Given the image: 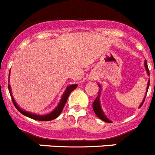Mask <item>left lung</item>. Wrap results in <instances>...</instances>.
Here are the masks:
<instances>
[{
	"mask_svg": "<svg viewBox=\"0 0 155 155\" xmlns=\"http://www.w3.org/2000/svg\"><path fill=\"white\" fill-rule=\"evenodd\" d=\"M145 69H146V71H147V74H148V75H150V74H149V70H148V64H147L146 60H145ZM149 84H150V79H149V80H148V85H147L146 94H147V93H148V87H149ZM98 86H99V87H100V88H101V85L98 84ZM101 90L99 89L98 96H97V98H96V100L94 101V103H93V110H94V113H95V114L97 115V117H99L101 119H102L103 121H104V122H106V123H111L112 122L110 120V119H108V118L107 117V116H105V115H104V112H103L102 108H101V102H100V96H101ZM145 97H146V95L145 96V97H144V99H143L142 102H141V104H140L139 108L141 107V106L143 105V104H144V102H145Z\"/></svg>",
	"mask_w": 155,
	"mask_h": 155,
	"instance_id": "8db88e82",
	"label": "left lung"
}]
</instances>
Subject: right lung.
Here are the masks:
<instances>
[{
  "instance_id": "right-lung-1",
  "label": "right lung",
  "mask_w": 155,
  "mask_h": 155,
  "mask_svg": "<svg viewBox=\"0 0 155 155\" xmlns=\"http://www.w3.org/2000/svg\"><path fill=\"white\" fill-rule=\"evenodd\" d=\"M9 76H10V74H9ZM77 87H78V84H72V85H69V86H68L67 88H66L65 91H64V93L63 94L62 97H61V101H60V102L58 103V106L56 107V108L54 109L53 111H51V113L46 115H36V114H34V113H29V112H26V110H22L20 107H18L17 103L15 102V100H14V97H13L12 95V93H11V88H10V84H8V89H9V92H10V97H11L12 101L13 103H14V105L15 106L17 110H18L20 113H21L22 114L27 116V117L31 118V119H35V120L50 121V120H53V119H56V118L61 114V111H62L63 108H64V105H65L66 102H67L68 97L69 94H70L71 93V91H74Z\"/></svg>"
}]
</instances>
